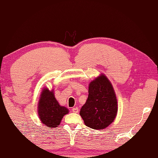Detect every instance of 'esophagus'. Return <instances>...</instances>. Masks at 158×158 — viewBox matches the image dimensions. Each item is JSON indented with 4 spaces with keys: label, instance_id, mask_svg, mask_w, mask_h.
<instances>
[{
    "label": "esophagus",
    "instance_id": "1",
    "mask_svg": "<svg viewBox=\"0 0 158 158\" xmlns=\"http://www.w3.org/2000/svg\"><path fill=\"white\" fill-rule=\"evenodd\" d=\"M72 111H73V112H74V113H78L79 109H78V107H74L72 109Z\"/></svg>",
    "mask_w": 158,
    "mask_h": 158
}]
</instances>
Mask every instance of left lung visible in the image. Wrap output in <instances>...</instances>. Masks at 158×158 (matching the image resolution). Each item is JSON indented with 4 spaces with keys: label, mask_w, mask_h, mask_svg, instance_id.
<instances>
[{
    "label": "left lung",
    "mask_w": 158,
    "mask_h": 158,
    "mask_svg": "<svg viewBox=\"0 0 158 158\" xmlns=\"http://www.w3.org/2000/svg\"><path fill=\"white\" fill-rule=\"evenodd\" d=\"M117 106L113 86L109 79L102 74L90 83L89 96L79 114L87 127L102 130L114 121Z\"/></svg>",
    "instance_id": "1"
}]
</instances>
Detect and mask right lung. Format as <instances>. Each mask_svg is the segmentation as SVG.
I'll list each match as a JSON object with an SVG mask.
<instances>
[{
	"instance_id": "right-lung-1",
	"label": "right lung",
	"mask_w": 158,
	"mask_h": 158,
	"mask_svg": "<svg viewBox=\"0 0 158 158\" xmlns=\"http://www.w3.org/2000/svg\"><path fill=\"white\" fill-rule=\"evenodd\" d=\"M68 113V109L60 106L56 100L53 90L44 89L38 106V114L41 121L49 128L59 125L63 117Z\"/></svg>"
}]
</instances>
